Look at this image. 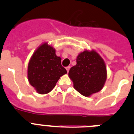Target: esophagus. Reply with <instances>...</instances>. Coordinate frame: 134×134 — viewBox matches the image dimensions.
<instances>
[{"label": "esophagus", "instance_id": "esophagus-1", "mask_svg": "<svg viewBox=\"0 0 134 134\" xmlns=\"http://www.w3.org/2000/svg\"><path fill=\"white\" fill-rule=\"evenodd\" d=\"M70 66H68V67H66V70H67V72H69V70H70Z\"/></svg>", "mask_w": 134, "mask_h": 134}]
</instances>
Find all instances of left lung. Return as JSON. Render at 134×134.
I'll list each match as a JSON object with an SVG mask.
<instances>
[{
  "label": "left lung",
  "mask_w": 134,
  "mask_h": 134,
  "mask_svg": "<svg viewBox=\"0 0 134 134\" xmlns=\"http://www.w3.org/2000/svg\"><path fill=\"white\" fill-rule=\"evenodd\" d=\"M68 76L74 88L88 97L103 88L107 78V68L95 50H85L78 55L76 65L70 69Z\"/></svg>",
  "instance_id": "1"
}]
</instances>
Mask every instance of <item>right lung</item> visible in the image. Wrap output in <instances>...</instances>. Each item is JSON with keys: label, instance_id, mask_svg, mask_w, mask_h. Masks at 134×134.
<instances>
[{"label": "right lung", "instance_id": "add662e5", "mask_svg": "<svg viewBox=\"0 0 134 134\" xmlns=\"http://www.w3.org/2000/svg\"><path fill=\"white\" fill-rule=\"evenodd\" d=\"M53 46L45 42L40 45L31 57L27 68V78L30 85L39 94L49 93L57 82L67 71L61 64Z\"/></svg>", "mask_w": 134, "mask_h": 134}]
</instances>
